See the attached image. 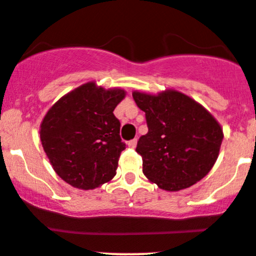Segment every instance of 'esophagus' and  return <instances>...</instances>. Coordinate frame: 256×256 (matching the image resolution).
Masks as SVG:
<instances>
[{
    "mask_svg": "<svg viewBox=\"0 0 256 256\" xmlns=\"http://www.w3.org/2000/svg\"><path fill=\"white\" fill-rule=\"evenodd\" d=\"M136 144H138V140H136V138H134V140L128 141V148H136Z\"/></svg>",
    "mask_w": 256,
    "mask_h": 256,
    "instance_id": "obj_1",
    "label": "esophagus"
}]
</instances>
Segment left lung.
I'll return each mask as SVG.
<instances>
[{
    "label": "left lung",
    "mask_w": 256,
    "mask_h": 256,
    "mask_svg": "<svg viewBox=\"0 0 256 256\" xmlns=\"http://www.w3.org/2000/svg\"><path fill=\"white\" fill-rule=\"evenodd\" d=\"M148 131L138 141L142 172L162 190L190 188L208 175L219 156L222 126L199 102L175 90L158 95L134 91Z\"/></svg>",
    "instance_id": "left-lung-1"
}]
</instances>
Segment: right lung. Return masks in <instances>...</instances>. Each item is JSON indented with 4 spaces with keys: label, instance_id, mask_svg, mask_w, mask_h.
<instances>
[{
    "label": "right lung",
    "instance_id": "right-lung-1",
    "mask_svg": "<svg viewBox=\"0 0 256 256\" xmlns=\"http://www.w3.org/2000/svg\"><path fill=\"white\" fill-rule=\"evenodd\" d=\"M125 95L121 88L88 82L62 96L44 115L42 148L57 175L74 188L92 190L116 175L126 145L114 110Z\"/></svg>",
    "mask_w": 256,
    "mask_h": 256
}]
</instances>
